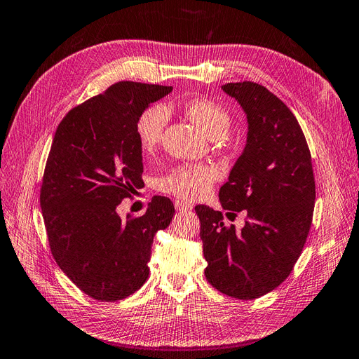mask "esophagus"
I'll use <instances>...</instances> for the list:
<instances>
[{"label": "esophagus", "instance_id": "esophagus-1", "mask_svg": "<svg viewBox=\"0 0 359 359\" xmlns=\"http://www.w3.org/2000/svg\"><path fill=\"white\" fill-rule=\"evenodd\" d=\"M174 208H176V210L177 212H183V210H189V209H192V206L189 203H185V201H176L174 203Z\"/></svg>", "mask_w": 359, "mask_h": 359}]
</instances>
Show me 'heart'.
Here are the masks:
<instances>
[{
    "label": "heart",
    "instance_id": "b5f03b06",
    "mask_svg": "<svg viewBox=\"0 0 359 359\" xmlns=\"http://www.w3.org/2000/svg\"><path fill=\"white\" fill-rule=\"evenodd\" d=\"M182 109L210 138H219L230 126V114L217 102L194 97L182 104ZM168 120L167 109L161 105H153L141 112L137 120L135 132L140 147L144 151H151L162 138ZM218 179V171L209 165H180L174 168L161 182V188L172 196L197 200L210 191L213 182Z\"/></svg>",
    "mask_w": 359,
    "mask_h": 359
}]
</instances>
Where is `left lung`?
<instances>
[{
    "label": "left lung",
    "instance_id": "1",
    "mask_svg": "<svg viewBox=\"0 0 359 359\" xmlns=\"http://www.w3.org/2000/svg\"><path fill=\"white\" fill-rule=\"evenodd\" d=\"M247 114L242 155L219 189L225 210L247 212L243 229L225 227L204 204L200 218L206 280L231 298L255 299L287 278L313 221L316 185L311 155L293 112L271 91L243 81L222 86Z\"/></svg>",
    "mask_w": 359,
    "mask_h": 359
}]
</instances>
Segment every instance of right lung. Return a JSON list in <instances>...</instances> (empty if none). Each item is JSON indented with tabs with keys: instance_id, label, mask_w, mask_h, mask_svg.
Masks as SVG:
<instances>
[{
	"instance_id": "right-lung-1",
	"label": "right lung",
	"mask_w": 359,
	"mask_h": 359,
	"mask_svg": "<svg viewBox=\"0 0 359 359\" xmlns=\"http://www.w3.org/2000/svg\"><path fill=\"white\" fill-rule=\"evenodd\" d=\"M171 90L120 81L72 108L55 130L40 208L60 269L93 299H125L146 283L153 238L174 217L161 196L138 218L116 210L142 187L137 120Z\"/></svg>"
}]
</instances>
